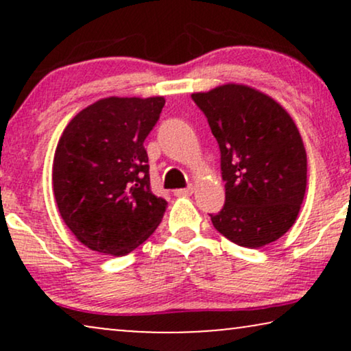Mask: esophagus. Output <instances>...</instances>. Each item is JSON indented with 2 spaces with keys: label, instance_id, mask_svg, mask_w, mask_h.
I'll use <instances>...</instances> for the list:
<instances>
[{
  "label": "esophagus",
  "instance_id": "esophagus-1",
  "mask_svg": "<svg viewBox=\"0 0 351 351\" xmlns=\"http://www.w3.org/2000/svg\"><path fill=\"white\" fill-rule=\"evenodd\" d=\"M193 191H195V186L190 185V186H186V189L174 190V195H176V196H190L191 193H193Z\"/></svg>",
  "mask_w": 351,
  "mask_h": 351
}]
</instances>
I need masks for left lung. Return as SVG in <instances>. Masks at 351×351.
I'll list each match as a JSON object with an SVG mask.
<instances>
[{"instance_id": "8db88e82", "label": "left lung", "mask_w": 351, "mask_h": 351, "mask_svg": "<svg viewBox=\"0 0 351 351\" xmlns=\"http://www.w3.org/2000/svg\"><path fill=\"white\" fill-rule=\"evenodd\" d=\"M191 99L220 148L225 204L213 225L243 247L280 239L299 215L306 189V152L291 114L270 95L222 84Z\"/></svg>"}]
</instances>
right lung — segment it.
Returning <instances> with one entry per match:
<instances>
[{
	"label": "right lung",
	"instance_id": "1",
	"mask_svg": "<svg viewBox=\"0 0 351 351\" xmlns=\"http://www.w3.org/2000/svg\"><path fill=\"white\" fill-rule=\"evenodd\" d=\"M165 97L100 99L71 118L54 153L52 186L66 227L90 251L126 256L160 225L143 142Z\"/></svg>",
	"mask_w": 351,
	"mask_h": 351
}]
</instances>
